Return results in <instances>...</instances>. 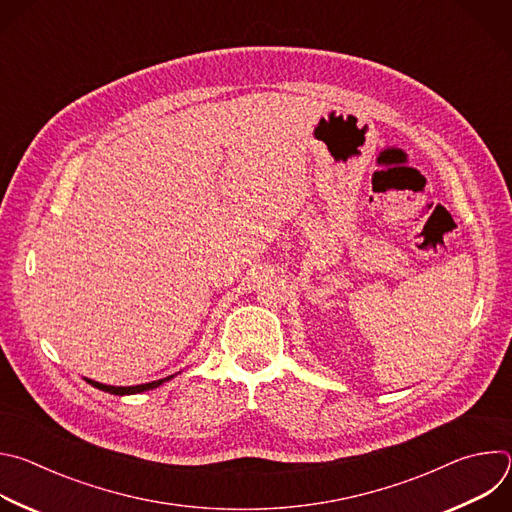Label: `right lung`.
<instances>
[{
    "label": "right lung",
    "instance_id": "add662e5",
    "mask_svg": "<svg viewBox=\"0 0 512 512\" xmlns=\"http://www.w3.org/2000/svg\"><path fill=\"white\" fill-rule=\"evenodd\" d=\"M170 379H172V377H166V379L152 381V383H145V385H137V387H113V385H101V383L89 381V379H87V383H91L93 387H97V389H101V391H107V393H111V395H135V393H143V391L156 389V387H160L164 381H170Z\"/></svg>",
    "mask_w": 512,
    "mask_h": 512
}]
</instances>
